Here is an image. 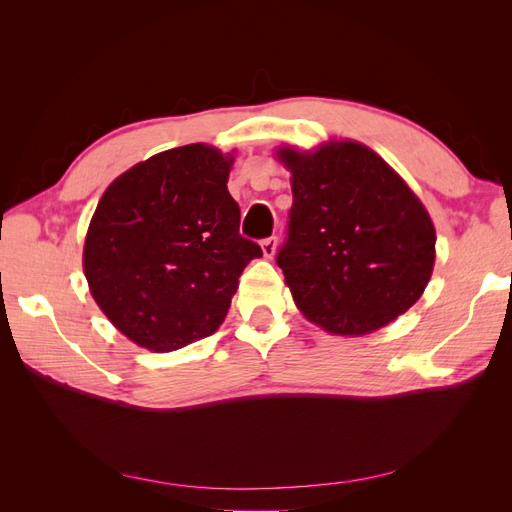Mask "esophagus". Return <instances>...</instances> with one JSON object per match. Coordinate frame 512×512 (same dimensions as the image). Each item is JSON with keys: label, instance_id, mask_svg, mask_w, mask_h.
<instances>
[{"label": "esophagus", "instance_id": "obj_1", "mask_svg": "<svg viewBox=\"0 0 512 512\" xmlns=\"http://www.w3.org/2000/svg\"><path fill=\"white\" fill-rule=\"evenodd\" d=\"M260 245H262V254H265L267 258H271L275 254V250H277V239L275 237H267V239L260 241Z\"/></svg>", "mask_w": 512, "mask_h": 512}]
</instances>
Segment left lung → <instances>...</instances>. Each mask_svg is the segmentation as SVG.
I'll return each mask as SVG.
<instances>
[{
	"instance_id": "obj_1",
	"label": "left lung",
	"mask_w": 512,
	"mask_h": 512,
	"mask_svg": "<svg viewBox=\"0 0 512 512\" xmlns=\"http://www.w3.org/2000/svg\"><path fill=\"white\" fill-rule=\"evenodd\" d=\"M277 156L292 173V207L275 260L305 318L365 335L408 312L431 277L436 230L406 181L354 141Z\"/></svg>"
}]
</instances>
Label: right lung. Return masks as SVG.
<instances>
[{"mask_svg": "<svg viewBox=\"0 0 512 512\" xmlns=\"http://www.w3.org/2000/svg\"><path fill=\"white\" fill-rule=\"evenodd\" d=\"M230 164L209 145L175 147L102 194L85 239V277L134 344L170 352L218 331L247 262L262 256L239 235Z\"/></svg>", "mask_w": 512, "mask_h": 512, "instance_id": "1", "label": "right lung"}]
</instances>
